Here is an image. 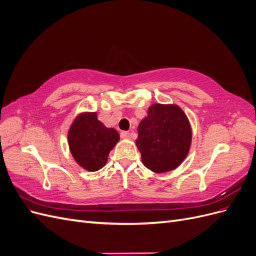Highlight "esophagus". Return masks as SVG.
<instances>
[{
    "mask_svg": "<svg viewBox=\"0 0 256 256\" xmlns=\"http://www.w3.org/2000/svg\"><path fill=\"white\" fill-rule=\"evenodd\" d=\"M120 138H131V134L129 131H122L120 132Z\"/></svg>",
    "mask_w": 256,
    "mask_h": 256,
    "instance_id": "34e87169",
    "label": "esophagus"
}]
</instances>
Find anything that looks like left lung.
Wrapping results in <instances>:
<instances>
[{"label": "left lung", "instance_id": "1", "mask_svg": "<svg viewBox=\"0 0 256 256\" xmlns=\"http://www.w3.org/2000/svg\"><path fill=\"white\" fill-rule=\"evenodd\" d=\"M136 146L143 164L154 173L172 171L187 156L191 127L187 116L175 104H152L138 128Z\"/></svg>", "mask_w": 256, "mask_h": 256}]
</instances>
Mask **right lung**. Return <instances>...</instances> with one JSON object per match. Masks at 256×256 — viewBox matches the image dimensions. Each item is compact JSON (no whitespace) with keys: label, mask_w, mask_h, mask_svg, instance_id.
Instances as JSON below:
<instances>
[{"label":"right lung","mask_w":256,"mask_h":256,"mask_svg":"<svg viewBox=\"0 0 256 256\" xmlns=\"http://www.w3.org/2000/svg\"><path fill=\"white\" fill-rule=\"evenodd\" d=\"M120 134L97 120L96 113L76 118L68 132L69 148L74 158L85 170L98 171L108 160V154L118 142Z\"/></svg>","instance_id":"right-lung-1"}]
</instances>
